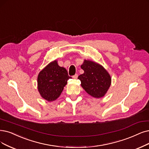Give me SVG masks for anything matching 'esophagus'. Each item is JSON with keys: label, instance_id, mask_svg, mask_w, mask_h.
Returning <instances> with one entry per match:
<instances>
[{"label": "esophagus", "instance_id": "obj_1", "mask_svg": "<svg viewBox=\"0 0 149 149\" xmlns=\"http://www.w3.org/2000/svg\"><path fill=\"white\" fill-rule=\"evenodd\" d=\"M78 74H74V76H73V79H77V78H78Z\"/></svg>", "mask_w": 149, "mask_h": 149}]
</instances>
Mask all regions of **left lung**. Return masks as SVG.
Returning a JSON list of instances; mask_svg holds the SVG:
<instances>
[{"label": "left lung", "mask_w": 149, "mask_h": 149, "mask_svg": "<svg viewBox=\"0 0 149 149\" xmlns=\"http://www.w3.org/2000/svg\"><path fill=\"white\" fill-rule=\"evenodd\" d=\"M81 68L84 73L78 79L81 86L92 97L100 98L104 97L111 84V77L102 65L95 62L84 60Z\"/></svg>", "instance_id": "1"}]
</instances>
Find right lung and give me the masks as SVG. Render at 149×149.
<instances>
[{"instance_id":"add662e5","label":"right lung","mask_w":149,"mask_h":149,"mask_svg":"<svg viewBox=\"0 0 149 149\" xmlns=\"http://www.w3.org/2000/svg\"><path fill=\"white\" fill-rule=\"evenodd\" d=\"M70 78L67 70L59 66L57 60L51 62L38 75L37 87L41 97L47 102L56 100Z\"/></svg>"}]
</instances>
